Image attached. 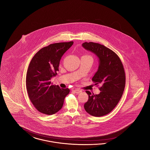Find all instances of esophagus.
<instances>
[{"label":"esophagus","mask_w":150,"mask_h":150,"mask_svg":"<svg viewBox=\"0 0 150 150\" xmlns=\"http://www.w3.org/2000/svg\"><path fill=\"white\" fill-rule=\"evenodd\" d=\"M73 92L76 94H79L81 92H82V91L81 90H79V89H76V90H73Z\"/></svg>","instance_id":"34e87169"}]
</instances>
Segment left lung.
Listing matches in <instances>:
<instances>
[{
  "mask_svg": "<svg viewBox=\"0 0 150 150\" xmlns=\"http://www.w3.org/2000/svg\"><path fill=\"white\" fill-rule=\"evenodd\" d=\"M82 47L93 52L99 58V65L92 81L100 85L99 94L86 93L88 99L85 110L90 115L101 117L110 113L119 102L125 86V73L118 55L104 45L94 42H85Z\"/></svg>",
  "mask_w": 150,
  "mask_h": 150,
  "instance_id": "1",
  "label": "left lung"
}]
</instances>
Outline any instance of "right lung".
I'll return each mask as SVG.
<instances>
[{
  "instance_id": "right-lung-1",
  "label": "right lung",
  "mask_w": 150,
  "mask_h": 150,
  "mask_svg": "<svg viewBox=\"0 0 150 150\" xmlns=\"http://www.w3.org/2000/svg\"><path fill=\"white\" fill-rule=\"evenodd\" d=\"M73 42L56 43L42 48L33 56L26 78L29 98L40 113L51 115L60 110L69 88L53 85L52 77L57 74L60 59Z\"/></svg>"
}]
</instances>
